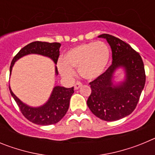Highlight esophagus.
Instances as JSON below:
<instances>
[{"label":"esophagus","instance_id":"esophagus-1","mask_svg":"<svg viewBox=\"0 0 155 155\" xmlns=\"http://www.w3.org/2000/svg\"><path fill=\"white\" fill-rule=\"evenodd\" d=\"M82 86V84L81 82H77L76 84H74V89L75 90H78L79 89V87H81Z\"/></svg>","mask_w":155,"mask_h":155}]
</instances>
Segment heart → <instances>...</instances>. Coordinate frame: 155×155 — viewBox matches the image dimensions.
I'll list each match as a JSON object with an SVG mask.
<instances>
[{
	"label": "heart",
	"mask_w": 155,
	"mask_h": 155,
	"mask_svg": "<svg viewBox=\"0 0 155 155\" xmlns=\"http://www.w3.org/2000/svg\"><path fill=\"white\" fill-rule=\"evenodd\" d=\"M110 58V50L105 42H90L82 43L66 52L57 68L64 78L74 76L73 69H78L80 76L88 81L97 79L104 73Z\"/></svg>",
	"instance_id": "heart-1"
}]
</instances>
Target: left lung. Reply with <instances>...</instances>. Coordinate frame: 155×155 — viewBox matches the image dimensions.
Wrapping results in <instances>:
<instances>
[{
	"mask_svg": "<svg viewBox=\"0 0 155 155\" xmlns=\"http://www.w3.org/2000/svg\"><path fill=\"white\" fill-rule=\"evenodd\" d=\"M112 49L113 64L101 76L90 82L91 93L87 105L91 113L105 121H116L132 113L144 87L146 76L141 57L121 39L109 35H98ZM121 68L124 79L116 83L114 74Z\"/></svg>",
	"mask_w": 155,
	"mask_h": 155,
	"instance_id": "8db88e82",
	"label": "left lung"
}]
</instances>
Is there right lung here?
<instances>
[{
	"instance_id": "add662e5",
	"label": "right lung",
	"mask_w": 155,
	"mask_h": 155,
	"mask_svg": "<svg viewBox=\"0 0 155 155\" xmlns=\"http://www.w3.org/2000/svg\"><path fill=\"white\" fill-rule=\"evenodd\" d=\"M61 44L59 42H32L23 47L13 58L10 66V75L12 74V68L17 61L25 56L29 54H38L51 59L57 64L60 55V48ZM55 74L58 75L57 66H55ZM11 94L13 97L23 116L30 122L37 125L48 126L58 123L65 116L69 108L70 99L72 96L74 87L71 88L55 86L53 88L49 99L43 105L37 107H32L24 103L19 99L9 86Z\"/></svg>"
}]
</instances>
